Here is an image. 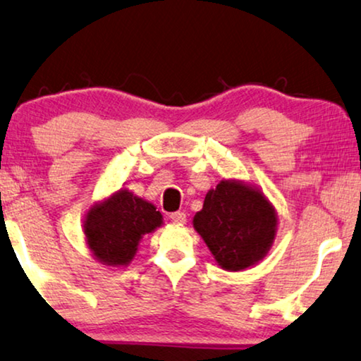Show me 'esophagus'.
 Masks as SVG:
<instances>
[{
	"instance_id": "obj_1",
	"label": "esophagus",
	"mask_w": 361,
	"mask_h": 361,
	"mask_svg": "<svg viewBox=\"0 0 361 361\" xmlns=\"http://www.w3.org/2000/svg\"><path fill=\"white\" fill-rule=\"evenodd\" d=\"M171 220L174 221V224L184 225L185 224V214H184V212H174V214H171Z\"/></svg>"
}]
</instances>
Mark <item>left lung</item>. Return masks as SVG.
Returning <instances> with one entry per match:
<instances>
[{"mask_svg": "<svg viewBox=\"0 0 361 361\" xmlns=\"http://www.w3.org/2000/svg\"><path fill=\"white\" fill-rule=\"evenodd\" d=\"M194 228L221 268L241 271L268 253L278 216L261 190L238 180H221L207 192Z\"/></svg>", "mask_w": 361, "mask_h": 361, "instance_id": "left-lung-1", "label": "left lung"}]
</instances>
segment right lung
I'll use <instances>...</instances> for the list:
<instances>
[{"instance_id":"1","label":"right lung","mask_w":361,"mask_h":361,"mask_svg":"<svg viewBox=\"0 0 361 361\" xmlns=\"http://www.w3.org/2000/svg\"><path fill=\"white\" fill-rule=\"evenodd\" d=\"M161 225L162 215L154 205L121 189L88 210L83 230L100 263L125 266L135 258L142 236Z\"/></svg>"}]
</instances>
